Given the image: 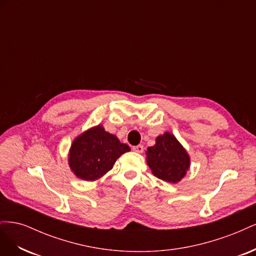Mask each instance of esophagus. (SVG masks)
<instances>
[{"label":"esophagus","instance_id":"1","mask_svg":"<svg viewBox=\"0 0 256 256\" xmlns=\"http://www.w3.org/2000/svg\"><path fill=\"white\" fill-rule=\"evenodd\" d=\"M132 150L136 152L141 154V152H143V150H144V147H143V145H136V146H134V147H132Z\"/></svg>","mask_w":256,"mask_h":256}]
</instances>
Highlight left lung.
Returning a JSON list of instances; mask_svg holds the SVG:
<instances>
[{
	"label": "left lung",
	"mask_w": 256,
	"mask_h": 256,
	"mask_svg": "<svg viewBox=\"0 0 256 256\" xmlns=\"http://www.w3.org/2000/svg\"><path fill=\"white\" fill-rule=\"evenodd\" d=\"M147 164L152 174L168 182H178L190 168V158L182 144L170 132L159 136L147 148Z\"/></svg>",
	"instance_id": "left-lung-1"
}]
</instances>
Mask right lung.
<instances>
[{
  "label": "right lung",
  "mask_w": 256,
  "mask_h": 256,
  "mask_svg": "<svg viewBox=\"0 0 256 256\" xmlns=\"http://www.w3.org/2000/svg\"><path fill=\"white\" fill-rule=\"evenodd\" d=\"M129 150L127 144L98 125L74 138L69 150V166L76 177L92 182L109 172L118 158Z\"/></svg>",
  "instance_id": "right-lung-1"
}]
</instances>
